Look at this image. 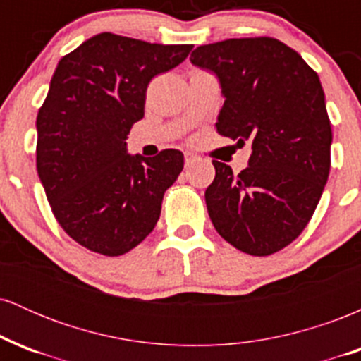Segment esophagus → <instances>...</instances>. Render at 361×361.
Listing matches in <instances>:
<instances>
[{
  "instance_id": "34e87169",
  "label": "esophagus",
  "mask_w": 361,
  "mask_h": 361,
  "mask_svg": "<svg viewBox=\"0 0 361 361\" xmlns=\"http://www.w3.org/2000/svg\"><path fill=\"white\" fill-rule=\"evenodd\" d=\"M195 159H197V156L190 154V152H185V164H186V166H190V164H192Z\"/></svg>"
}]
</instances>
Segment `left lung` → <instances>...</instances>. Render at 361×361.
I'll list each match as a JSON object with an SVG mask.
<instances>
[{"instance_id": "1", "label": "left lung", "mask_w": 361, "mask_h": 361, "mask_svg": "<svg viewBox=\"0 0 361 361\" xmlns=\"http://www.w3.org/2000/svg\"><path fill=\"white\" fill-rule=\"evenodd\" d=\"M190 61L221 81L219 134L252 149L239 175L212 161L210 221L235 250L270 256L302 234L329 176L333 132L321 81L299 52L271 37L200 45Z\"/></svg>"}]
</instances>
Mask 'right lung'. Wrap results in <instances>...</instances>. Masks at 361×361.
Here are the masks:
<instances>
[{
	"mask_svg": "<svg viewBox=\"0 0 361 361\" xmlns=\"http://www.w3.org/2000/svg\"><path fill=\"white\" fill-rule=\"evenodd\" d=\"M193 45H161L103 32L66 54L37 115V171L64 233L86 250L120 256L151 234L183 154H127L147 85Z\"/></svg>",
	"mask_w": 361,
	"mask_h": 361,
	"instance_id": "right-lung-1",
	"label": "right lung"
}]
</instances>
